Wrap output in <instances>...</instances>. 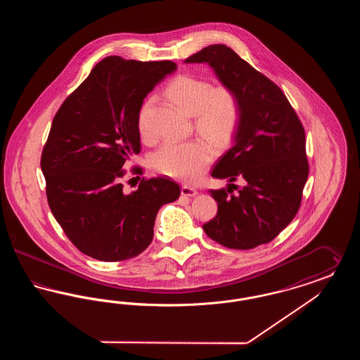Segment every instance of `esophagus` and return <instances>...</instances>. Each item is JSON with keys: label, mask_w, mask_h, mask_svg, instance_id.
Returning a JSON list of instances; mask_svg holds the SVG:
<instances>
[{"label": "esophagus", "mask_w": 360, "mask_h": 360, "mask_svg": "<svg viewBox=\"0 0 360 360\" xmlns=\"http://www.w3.org/2000/svg\"><path fill=\"white\" fill-rule=\"evenodd\" d=\"M181 194L185 195V197H195L198 194V191L194 188H190V186H182Z\"/></svg>", "instance_id": "obj_1"}]
</instances>
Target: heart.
Wrapping results in <instances>:
<instances>
[{"label": "heart", "mask_w": 360, "mask_h": 360, "mask_svg": "<svg viewBox=\"0 0 360 360\" xmlns=\"http://www.w3.org/2000/svg\"><path fill=\"white\" fill-rule=\"evenodd\" d=\"M166 93L190 116L195 128L217 144L231 140L239 128L241 106L236 94L228 87H212L210 82L193 75H178L167 86ZM151 100L141 106L137 125L143 136L148 135V109ZM213 158V150L202 139L188 141L169 140L153 156V167L175 179L193 181Z\"/></svg>", "instance_id": "obj_1"}]
</instances>
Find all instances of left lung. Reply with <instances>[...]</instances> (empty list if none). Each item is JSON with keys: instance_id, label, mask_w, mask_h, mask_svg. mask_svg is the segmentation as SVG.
Listing matches in <instances>:
<instances>
[{"instance_id": "left-lung-1", "label": "left lung", "mask_w": 360, "mask_h": 360, "mask_svg": "<svg viewBox=\"0 0 360 360\" xmlns=\"http://www.w3.org/2000/svg\"><path fill=\"white\" fill-rule=\"evenodd\" d=\"M184 63H205L241 106L232 147L212 176L228 188L210 190L217 216L204 224L206 235L224 247L251 250L275 239L298 212L308 179L305 131L282 90L225 44H212ZM236 179L246 185L236 195Z\"/></svg>"}]
</instances>
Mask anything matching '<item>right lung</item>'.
<instances>
[{
  "instance_id": "right-lung-1",
  "label": "right lung",
  "mask_w": 360,
  "mask_h": 360,
  "mask_svg": "<svg viewBox=\"0 0 360 360\" xmlns=\"http://www.w3.org/2000/svg\"><path fill=\"white\" fill-rule=\"evenodd\" d=\"M176 70L170 60L108 56L62 103L41 154L55 220L86 255L119 262L153 241L160 206L178 200L176 182L156 176L127 194L122 166L140 153L137 116L147 94Z\"/></svg>"
}]
</instances>
